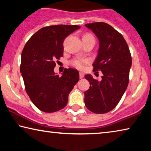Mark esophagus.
<instances>
[{
	"mask_svg": "<svg viewBox=\"0 0 151 151\" xmlns=\"http://www.w3.org/2000/svg\"><path fill=\"white\" fill-rule=\"evenodd\" d=\"M84 76H85V74L82 72L79 73V76H80V78H83L84 77Z\"/></svg>",
	"mask_w": 151,
	"mask_h": 151,
	"instance_id": "34e87169",
	"label": "esophagus"
}]
</instances>
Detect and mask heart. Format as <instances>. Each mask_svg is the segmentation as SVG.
<instances>
[{"label":"heart","mask_w":151,"mask_h":151,"mask_svg":"<svg viewBox=\"0 0 151 151\" xmlns=\"http://www.w3.org/2000/svg\"><path fill=\"white\" fill-rule=\"evenodd\" d=\"M93 37V36H91L89 34H87L84 36L83 37ZM87 63H88V60L86 59H85V58H76L75 59L72 60L71 64H72V65H73L76 68H79V69H83V68L85 67V65L87 64Z\"/></svg>","instance_id":"obj_1"}]
</instances>
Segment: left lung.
Returning a JSON list of instances; mask_svg holds the SVG:
<instances>
[{
  "instance_id": "left-lung-1",
  "label": "left lung",
  "mask_w": 151,
  "mask_h": 151,
  "mask_svg": "<svg viewBox=\"0 0 151 151\" xmlns=\"http://www.w3.org/2000/svg\"><path fill=\"white\" fill-rule=\"evenodd\" d=\"M98 38L99 48L93 63V71H102L101 81L91 75L85 77L90 87L85 92V106L96 114L112 111L121 101L129 84L132 58L129 47L121 33L103 22L86 24Z\"/></svg>"
}]
</instances>
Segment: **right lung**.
Here are the masks:
<instances>
[{
	"mask_svg": "<svg viewBox=\"0 0 151 151\" xmlns=\"http://www.w3.org/2000/svg\"><path fill=\"white\" fill-rule=\"evenodd\" d=\"M80 28L65 24L43 27L30 38L22 50L20 70L25 90L40 111L54 112L63 109L79 80L77 70L65 68L60 76L54 68L55 60L63 57L64 40Z\"/></svg>",
	"mask_w": 151,
	"mask_h": 151,
	"instance_id": "right-lung-1",
	"label": "right lung"
}]
</instances>
